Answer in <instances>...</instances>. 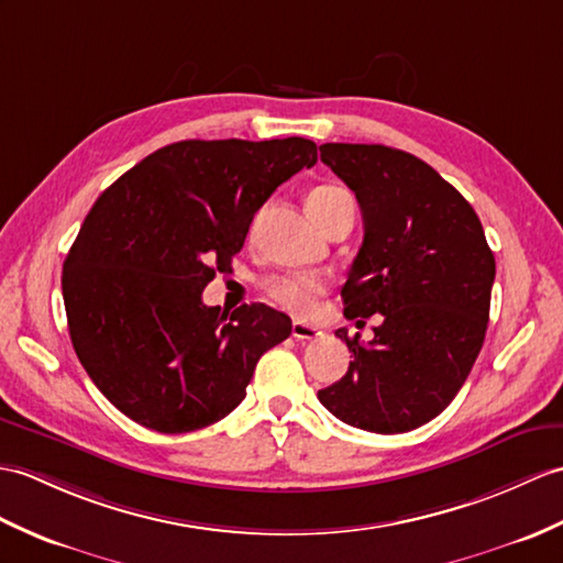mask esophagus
Here are the masks:
<instances>
[{
  "mask_svg": "<svg viewBox=\"0 0 563 563\" xmlns=\"http://www.w3.org/2000/svg\"><path fill=\"white\" fill-rule=\"evenodd\" d=\"M321 331L313 329V325L309 323H302V321H295L292 323V338H297V341H313V338H319Z\"/></svg>",
  "mask_w": 563,
  "mask_h": 563,
  "instance_id": "obj_1",
  "label": "esophagus"
}]
</instances>
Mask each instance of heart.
I'll return each instance as SVG.
<instances>
[{
    "label": "heart",
    "mask_w": 563,
    "mask_h": 563,
    "mask_svg": "<svg viewBox=\"0 0 563 563\" xmlns=\"http://www.w3.org/2000/svg\"><path fill=\"white\" fill-rule=\"evenodd\" d=\"M352 201V196L333 185H323L309 191V213L313 220L323 225L329 216H333L343 203ZM266 290L273 302L278 307L287 309L295 317H311L319 307V297L325 292V283L319 276H305V273H297V276H278L266 283Z\"/></svg>",
    "instance_id": "b5f03b06"
}]
</instances>
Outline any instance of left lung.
<instances>
[{"mask_svg":"<svg viewBox=\"0 0 563 563\" xmlns=\"http://www.w3.org/2000/svg\"><path fill=\"white\" fill-rule=\"evenodd\" d=\"M321 161L355 191L364 240L343 285L345 317L382 313L369 345L345 329V376L319 390L338 420L400 434L455 398L485 343L494 254L461 191L412 153L323 143Z\"/></svg>","mask_w":563,"mask_h":563,"instance_id":"1","label":"left lung"}]
</instances>
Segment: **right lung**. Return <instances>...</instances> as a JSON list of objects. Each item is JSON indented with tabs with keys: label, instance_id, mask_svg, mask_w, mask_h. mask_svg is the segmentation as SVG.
Listing matches in <instances>:
<instances>
[{
	"label": "right lung",
	"instance_id": "add662e5",
	"mask_svg": "<svg viewBox=\"0 0 563 563\" xmlns=\"http://www.w3.org/2000/svg\"><path fill=\"white\" fill-rule=\"evenodd\" d=\"M317 165L309 139L179 141L104 189L64 261L69 335L100 394L129 420L185 434L230 415L258 357L292 331L261 302L230 317L201 302L254 213Z\"/></svg>",
	"mask_w": 563,
	"mask_h": 563
}]
</instances>
